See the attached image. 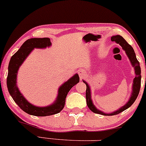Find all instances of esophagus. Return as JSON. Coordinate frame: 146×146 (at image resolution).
<instances>
[{
	"instance_id": "1",
	"label": "esophagus",
	"mask_w": 146,
	"mask_h": 146,
	"mask_svg": "<svg viewBox=\"0 0 146 146\" xmlns=\"http://www.w3.org/2000/svg\"><path fill=\"white\" fill-rule=\"evenodd\" d=\"M78 74H79V75H80V78L81 80H82L84 77V75H85V72H84L83 70H80L78 72Z\"/></svg>"
}]
</instances>
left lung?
I'll return each instance as SVG.
<instances>
[{
  "instance_id": "1",
  "label": "left lung",
  "mask_w": 146,
  "mask_h": 146,
  "mask_svg": "<svg viewBox=\"0 0 146 146\" xmlns=\"http://www.w3.org/2000/svg\"><path fill=\"white\" fill-rule=\"evenodd\" d=\"M111 41H115L117 43H119L121 46H122V49L125 51L126 55L128 56L129 58L131 61L132 66L135 68V73L136 76L134 78L133 80V92L132 94H131V98H130L129 101H128V103H126L125 105H124L122 108L119 109L117 111H115L111 113H105L104 112H102L100 110H97L95 108L94 105H93L92 100H91V94H90V89L89 87L88 84L85 81H83L84 83L86 84V103L88 107V108L92 111V112L95 113H99L103 115H117L119 114L121 112H122L124 110H126V109H128L133 104V103L135 101L137 96L139 93L140 88H141V68H140L139 62L137 60L136 58V55L134 52V50L132 47L126 41V40L122 37V36L120 35H115V36H111Z\"/></svg>"
}]
</instances>
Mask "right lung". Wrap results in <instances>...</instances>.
I'll return each mask as SVG.
<instances>
[{
  "mask_svg": "<svg viewBox=\"0 0 146 146\" xmlns=\"http://www.w3.org/2000/svg\"><path fill=\"white\" fill-rule=\"evenodd\" d=\"M51 41L49 38H33L26 41L19 49V50L12 56L8 68V75L7 78V85L10 95L13 98L15 103L26 113L36 116H47L54 115L60 112L65 105L66 97L68 92L75 84L80 82L78 74L69 79L60 87L57 99L50 106L40 108L34 106L26 101L21 94L16 85L17 71L22 65L24 60L34 48H45L50 46Z\"/></svg>",
  "mask_w": 146,
  "mask_h": 146,
  "instance_id": "obj_1",
  "label": "right lung"
}]
</instances>
